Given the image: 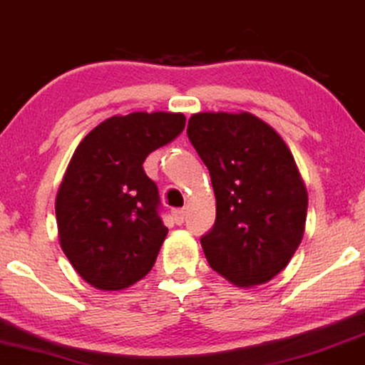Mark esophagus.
Wrapping results in <instances>:
<instances>
[{
    "label": "esophagus",
    "mask_w": 365,
    "mask_h": 365,
    "mask_svg": "<svg viewBox=\"0 0 365 365\" xmlns=\"http://www.w3.org/2000/svg\"><path fill=\"white\" fill-rule=\"evenodd\" d=\"M174 220H175V223H178V225L184 223V220H186V211H184V210H175L174 211Z\"/></svg>",
    "instance_id": "obj_1"
}]
</instances>
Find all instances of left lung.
Returning <instances> with one entry per match:
<instances>
[{"label": "left lung", "instance_id": "obj_1", "mask_svg": "<svg viewBox=\"0 0 365 365\" xmlns=\"http://www.w3.org/2000/svg\"><path fill=\"white\" fill-rule=\"evenodd\" d=\"M187 137L210 170L217 220L201 237L206 260L242 287L271 281L304 233L308 192L289 148L257 116L196 113Z\"/></svg>", "mask_w": 365, "mask_h": 365}]
</instances>
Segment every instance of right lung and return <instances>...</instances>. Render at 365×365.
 <instances>
[{"mask_svg": "<svg viewBox=\"0 0 365 365\" xmlns=\"http://www.w3.org/2000/svg\"><path fill=\"white\" fill-rule=\"evenodd\" d=\"M184 125L182 113L165 111L111 116L76 148L56 200L58 238L79 276L98 289H125L154 267L168 227L143 160Z\"/></svg>", "mask_w": 365, "mask_h": 365, "instance_id": "obj_1", "label": "right lung"}]
</instances>
